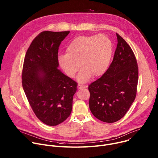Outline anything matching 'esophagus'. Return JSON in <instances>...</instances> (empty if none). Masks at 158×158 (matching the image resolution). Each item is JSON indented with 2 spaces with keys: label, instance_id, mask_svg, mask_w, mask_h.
Here are the masks:
<instances>
[{
  "label": "esophagus",
  "instance_id": "obj_1",
  "mask_svg": "<svg viewBox=\"0 0 158 158\" xmlns=\"http://www.w3.org/2000/svg\"><path fill=\"white\" fill-rule=\"evenodd\" d=\"M87 87L86 85H80V84H78L77 85V88L79 89H84V88H85Z\"/></svg>",
  "mask_w": 158,
  "mask_h": 158
}]
</instances>
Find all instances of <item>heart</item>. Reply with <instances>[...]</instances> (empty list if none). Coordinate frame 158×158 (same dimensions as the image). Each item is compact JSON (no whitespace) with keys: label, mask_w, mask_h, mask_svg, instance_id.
Returning a JSON list of instances; mask_svg holds the SVG:
<instances>
[{"label":"heart","mask_w":158,"mask_h":158,"mask_svg":"<svg viewBox=\"0 0 158 158\" xmlns=\"http://www.w3.org/2000/svg\"><path fill=\"white\" fill-rule=\"evenodd\" d=\"M113 46L110 39L104 34L81 35L74 39L67 46L66 54L58 57V63L65 75L74 78L82 70L78 81L84 83L91 76L102 75L109 66Z\"/></svg>","instance_id":"b5f03b06"}]
</instances>
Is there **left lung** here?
<instances>
[{"mask_svg":"<svg viewBox=\"0 0 158 158\" xmlns=\"http://www.w3.org/2000/svg\"><path fill=\"white\" fill-rule=\"evenodd\" d=\"M113 60L105 73L89 85V108L99 120L112 123L123 118L137 93L138 65L132 49L116 34Z\"/></svg>","mask_w":158,"mask_h":158,"instance_id":"8db88e82","label":"left lung"}]
</instances>
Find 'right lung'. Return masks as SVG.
<instances>
[{
  "mask_svg": "<svg viewBox=\"0 0 158 158\" xmlns=\"http://www.w3.org/2000/svg\"><path fill=\"white\" fill-rule=\"evenodd\" d=\"M69 31H43L27 51L22 84L37 118L48 126L64 122L72 111L77 83L58 69V51Z\"/></svg>",
  "mask_w": 158,
  "mask_h": 158,
  "instance_id": "add662e5",
  "label": "right lung"
}]
</instances>
